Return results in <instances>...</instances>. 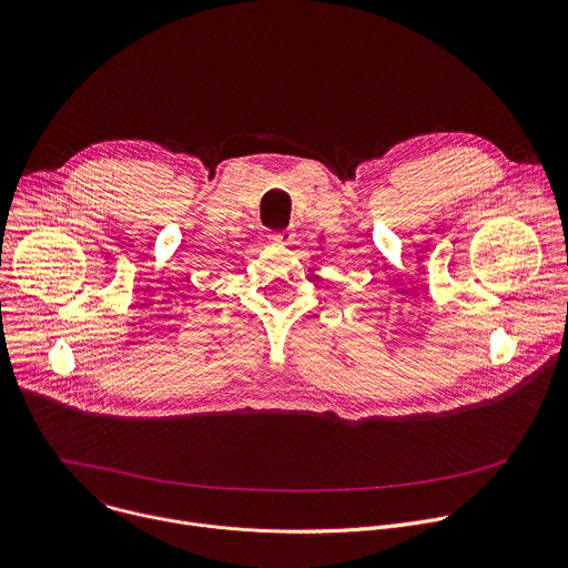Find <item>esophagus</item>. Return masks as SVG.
<instances>
[{"label":"esophagus","instance_id":"esophagus-1","mask_svg":"<svg viewBox=\"0 0 568 568\" xmlns=\"http://www.w3.org/2000/svg\"><path fill=\"white\" fill-rule=\"evenodd\" d=\"M294 239H296L294 230H283V232H274V234H270V241L281 243V245H290Z\"/></svg>","mask_w":568,"mask_h":568}]
</instances>
